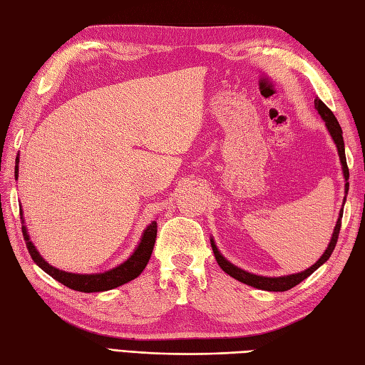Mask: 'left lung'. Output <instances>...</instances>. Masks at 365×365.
Returning <instances> with one entry per match:
<instances>
[{
  "label": "left lung",
  "instance_id": "obj_1",
  "mask_svg": "<svg viewBox=\"0 0 365 365\" xmlns=\"http://www.w3.org/2000/svg\"><path fill=\"white\" fill-rule=\"evenodd\" d=\"M315 109L318 110L321 118L324 120L327 131H329L335 147H337L339 158H340V164H341V170H344V177H345V197H344V205H345L348 188H349V183H348L349 170H348V166H346L344 135H341L344 133H341V128L339 125L337 118H335V115L332 113V110L323 101H321V99H315ZM341 217H344V209H340L339 220H337V223H335L331 242H329V245H327V248L324 250L323 256H321V258L315 264H313V266H310L309 269H305V270H302V272H297V274H291V275L264 277V275L252 274V272H248V270H244V269L237 267L231 261H227L225 256L220 253V250H218V247L215 244V240H213V237H210V245H212V250H213V255H215V259L218 262V266L223 269L227 275H231L232 278H235V280L245 283V284H248V287L264 289V291H275V292L277 291H288L291 288H294L296 284L304 282L307 277H310L318 267L323 266V264L331 258V255H332L334 248H335V244H337V239H339V232H340V226H341Z\"/></svg>",
  "mask_w": 365,
  "mask_h": 365
}]
</instances>
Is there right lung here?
<instances>
[{
  "label": "right lung",
  "mask_w": 365,
  "mask_h": 365,
  "mask_svg": "<svg viewBox=\"0 0 365 365\" xmlns=\"http://www.w3.org/2000/svg\"><path fill=\"white\" fill-rule=\"evenodd\" d=\"M17 177H19V156L16 158V180ZM20 220L21 223H25L24 212L21 210H20ZM156 227H158L156 221H152V223L145 227L144 232H142L139 244L135 247L130 258L118 264L117 267H112L99 274H73V272H66V270H60L53 266H50V264L39 255L34 244L30 240V234H28L25 225H21V232H24L26 248L28 252H30L33 261L38 264L46 274H48L50 277L55 278L56 282L63 283L64 287H68L74 291L101 292V291L118 288L121 284L131 282L140 275V272L145 269L150 256H152V252H153L155 240H156Z\"/></svg>",
  "instance_id": "right-lung-1"
}]
</instances>
